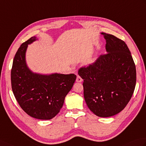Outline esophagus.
Segmentation results:
<instances>
[{
  "label": "esophagus",
  "mask_w": 146,
  "mask_h": 146,
  "mask_svg": "<svg viewBox=\"0 0 146 146\" xmlns=\"http://www.w3.org/2000/svg\"><path fill=\"white\" fill-rule=\"evenodd\" d=\"M83 81L82 78L80 76H77V78H76V81L78 83H81V81Z\"/></svg>",
  "instance_id": "obj_1"
}]
</instances>
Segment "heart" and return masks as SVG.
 Instances as JSON below:
<instances>
[{
    "label": "heart",
    "mask_w": 146,
    "mask_h": 146,
    "mask_svg": "<svg viewBox=\"0 0 146 146\" xmlns=\"http://www.w3.org/2000/svg\"><path fill=\"white\" fill-rule=\"evenodd\" d=\"M93 61H94V60H93V59H91V60H90V62H91V63H92V62H93Z\"/></svg>",
    "instance_id": "1"
}]
</instances>
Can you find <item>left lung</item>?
Returning <instances> with one entry per match:
<instances>
[{
    "label": "left lung",
    "instance_id": "obj_1",
    "mask_svg": "<svg viewBox=\"0 0 146 146\" xmlns=\"http://www.w3.org/2000/svg\"><path fill=\"white\" fill-rule=\"evenodd\" d=\"M106 40V55L92 65L81 68L84 98L96 116H113L126 107L133 96L136 70L129 50L124 41L113 35L101 33Z\"/></svg>",
    "mask_w": 146,
    "mask_h": 146
}]
</instances>
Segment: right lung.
I'll return each mask as SVG.
<instances>
[{
  "label": "right lung",
  "mask_w": 146,
  "mask_h": 146,
  "mask_svg": "<svg viewBox=\"0 0 146 146\" xmlns=\"http://www.w3.org/2000/svg\"><path fill=\"white\" fill-rule=\"evenodd\" d=\"M37 40L36 36L31 37L17 52L11 70L12 89L20 107L27 114L36 119L48 120L60 112L76 76L43 74L30 70L26 63L27 49L28 45Z\"/></svg>",
  "instance_id": "obj_1"
}]
</instances>
